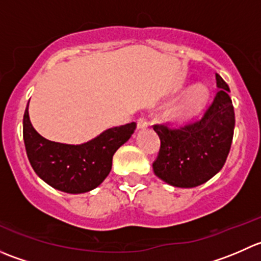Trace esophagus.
Instances as JSON below:
<instances>
[{
  "label": "esophagus",
  "instance_id": "34e87169",
  "mask_svg": "<svg viewBox=\"0 0 261 261\" xmlns=\"http://www.w3.org/2000/svg\"><path fill=\"white\" fill-rule=\"evenodd\" d=\"M147 125H149V122H147V120L145 117L138 118V128H139V130L147 127Z\"/></svg>",
  "mask_w": 261,
  "mask_h": 261
}]
</instances>
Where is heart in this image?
I'll use <instances>...</instances> for the list:
<instances>
[{"instance_id":"1","label":"heart","mask_w":261,"mask_h":261,"mask_svg":"<svg viewBox=\"0 0 261 261\" xmlns=\"http://www.w3.org/2000/svg\"><path fill=\"white\" fill-rule=\"evenodd\" d=\"M207 99V91L204 87L196 86L180 99L179 103L174 109V115L178 117H189L198 111Z\"/></svg>"}]
</instances>
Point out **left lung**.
Here are the masks:
<instances>
[{
    "label": "left lung",
    "instance_id": "obj_1",
    "mask_svg": "<svg viewBox=\"0 0 261 261\" xmlns=\"http://www.w3.org/2000/svg\"><path fill=\"white\" fill-rule=\"evenodd\" d=\"M218 91L201 118L173 127L154 125L160 149L152 169L165 183L193 188L210 180L225 165L235 128V112L227 83L216 73Z\"/></svg>",
    "mask_w": 261,
    "mask_h": 261
}]
</instances>
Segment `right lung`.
<instances>
[{
	"label": "right lung",
	"instance_id": "add662e5",
	"mask_svg": "<svg viewBox=\"0 0 261 261\" xmlns=\"http://www.w3.org/2000/svg\"><path fill=\"white\" fill-rule=\"evenodd\" d=\"M136 123L109 128L81 145L55 143L33 127L29 103L23 114L22 133L26 154L36 174L45 183L65 193H84L98 187L112 168V156L126 143Z\"/></svg>",
	"mask_w": 261,
	"mask_h": 261
}]
</instances>
